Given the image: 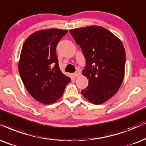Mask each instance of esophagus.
<instances>
[{
	"mask_svg": "<svg viewBox=\"0 0 146 146\" xmlns=\"http://www.w3.org/2000/svg\"><path fill=\"white\" fill-rule=\"evenodd\" d=\"M73 75H74L75 77H79V75H81V73L79 71H76V72H75L74 73H73Z\"/></svg>",
	"mask_w": 146,
	"mask_h": 146,
	"instance_id": "34e87169",
	"label": "esophagus"
}]
</instances>
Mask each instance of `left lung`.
I'll return each instance as SVG.
<instances>
[{
    "mask_svg": "<svg viewBox=\"0 0 146 146\" xmlns=\"http://www.w3.org/2000/svg\"><path fill=\"white\" fill-rule=\"evenodd\" d=\"M86 60L82 75L88 86L82 94L101 104L117 93L125 76V51L122 42L104 27L91 25L69 30Z\"/></svg>",
    "mask_w": 146,
    "mask_h": 146,
    "instance_id": "8db88e82",
    "label": "left lung"
}]
</instances>
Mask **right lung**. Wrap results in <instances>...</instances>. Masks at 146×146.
<instances>
[{"label": "right lung", "mask_w": 146, "mask_h": 146, "mask_svg": "<svg viewBox=\"0 0 146 146\" xmlns=\"http://www.w3.org/2000/svg\"><path fill=\"white\" fill-rule=\"evenodd\" d=\"M67 32L56 28L37 31L22 47L18 63L20 77L29 94L43 104L60 99L71 82L60 71L56 54L57 44Z\"/></svg>", "instance_id": "right-lung-1"}]
</instances>
